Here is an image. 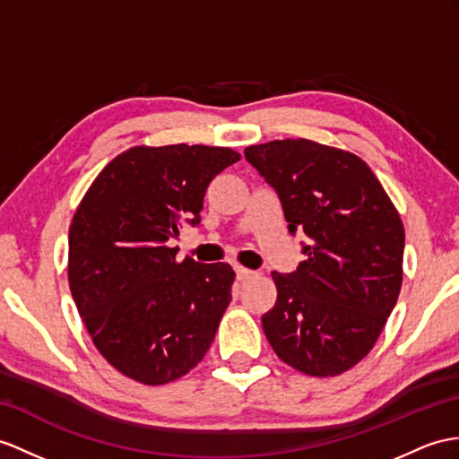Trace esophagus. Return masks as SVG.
I'll return each mask as SVG.
<instances>
[{"mask_svg": "<svg viewBox=\"0 0 459 459\" xmlns=\"http://www.w3.org/2000/svg\"><path fill=\"white\" fill-rule=\"evenodd\" d=\"M236 274H238V281H247V278H253L256 273L251 271V268H245L241 264L236 266Z\"/></svg>", "mask_w": 459, "mask_h": 459, "instance_id": "1", "label": "esophagus"}]
</instances>
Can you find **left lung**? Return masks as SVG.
<instances>
[{
    "instance_id": "obj_1",
    "label": "left lung",
    "mask_w": 459,
    "mask_h": 459,
    "mask_svg": "<svg viewBox=\"0 0 459 459\" xmlns=\"http://www.w3.org/2000/svg\"><path fill=\"white\" fill-rule=\"evenodd\" d=\"M245 158L278 193L306 261L273 273L276 304L263 331L294 370L329 377L374 349L403 282L405 230L382 183L359 155L311 140H274Z\"/></svg>"
}]
</instances>
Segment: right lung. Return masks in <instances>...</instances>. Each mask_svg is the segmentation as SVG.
Segmentation results:
<instances>
[{
  "mask_svg": "<svg viewBox=\"0 0 459 459\" xmlns=\"http://www.w3.org/2000/svg\"><path fill=\"white\" fill-rule=\"evenodd\" d=\"M241 160L212 145H136L97 175L70 226L68 281L103 359L165 385L204 359L231 301L228 263L177 261L169 239L198 226L212 178Z\"/></svg>",
  "mask_w": 459,
  "mask_h": 459,
  "instance_id": "add662e5",
  "label": "right lung"
}]
</instances>
